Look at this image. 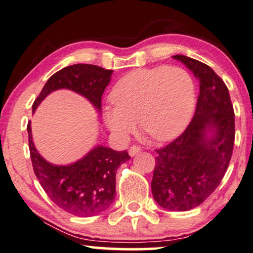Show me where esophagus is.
<instances>
[{
  "mask_svg": "<svg viewBox=\"0 0 253 253\" xmlns=\"http://www.w3.org/2000/svg\"><path fill=\"white\" fill-rule=\"evenodd\" d=\"M140 151H141V147H138V145H131L129 150H128V154H129V156H135Z\"/></svg>",
  "mask_w": 253,
  "mask_h": 253,
  "instance_id": "esophagus-1",
  "label": "esophagus"
}]
</instances>
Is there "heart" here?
Returning <instances> with one entry per match:
<instances>
[{
	"label": "heart",
	"mask_w": 253,
	"mask_h": 253,
	"mask_svg": "<svg viewBox=\"0 0 253 253\" xmlns=\"http://www.w3.org/2000/svg\"><path fill=\"white\" fill-rule=\"evenodd\" d=\"M113 108L104 120L117 137L125 140L136 122L144 133L158 141H169L182 133L195 108V84L186 70L158 66L131 71L113 87Z\"/></svg>",
	"instance_id": "b5f03b06"
}]
</instances>
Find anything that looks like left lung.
Returning a JSON list of instances; mask_svg holds the SVG:
<instances>
[{"mask_svg":"<svg viewBox=\"0 0 253 253\" xmlns=\"http://www.w3.org/2000/svg\"><path fill=\"white\" fill-rule=\"evenodd\" d=\"M180 60L199 81L196 110L186 130L157 149L151 181L155 201L169 211H188L216 189L228 169L235 141V115L228 88L206 64Z\"/></svg>","mask_w":253,"mask_h":253,"instance_id":"1","label":"left lung"}]
</instances>
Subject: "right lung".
Listing matches in <instances>:
<instances>
[{
	"instance_id": "obj_1",
	"label": "right lung",
	"mask_w": 253,
	"mask_h": 253,
	"mask_svg": "<svg viewBox=\"0 0 253 253\" xmlns=\"http://www.w3.org/2000/svg\"><path fill=\"white\" fill-rule=\"evenodd\" d=\"M112 72L91 64L64 67L49 78L32 109L34 111L51 91L65 88L84 96L101 110L102 95L111 80ZM27 131L34 173L45 194L57 206L73 215L91 216L112 204L116 197L117 169L130 158L126 150L115 151L98 145L79 162L57 166L44 161L37 151L32 141L30 123Z\"/></svg>"
}]
</instances>
